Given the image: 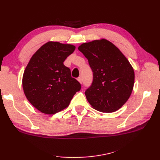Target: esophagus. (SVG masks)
Masks as SVG:
<instances>
[{"label":"esophagus","instance_id":"34e87169","mask_svg":"<svg viewBox=\"0 0 160 160\" xmlns=\"http://www.w3.org/2000/svg\"><path fill=\"white\" fill-rule=\"evenodd\" d=\"M77 80H78V81L79 82V83H80L81 84H82V83H83V81H82L81 77H79V78L77 79Z\"/></svg>","mask_w":160,"mask_h":160}]
</instances>
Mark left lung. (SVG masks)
Returning <instances> with one entry per match:
<instances>
[{"label": "left lung", "mask_w": 160, "mask_h": 160, "mask_svg": "<svg viewBox=\"0 0 160 160\" xmlns=\"http://www.w3.org/2000/svg\"><path fill=\"white\" fill-rule=\"evenodd\" d=\"M78 49L88 59L93 74V83L85 93L88 102L101 112L120 109L129 98L134 85V71L127 58L104 38L83 43Z\"/></svg>", "instance_id": "1"}]
</instances>
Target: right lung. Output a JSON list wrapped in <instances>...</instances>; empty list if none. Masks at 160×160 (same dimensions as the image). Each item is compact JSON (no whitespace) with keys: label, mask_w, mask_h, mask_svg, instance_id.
Wrapping results in <instances>:
<instances>
[{"label":"right lung","mask_w":160,"mask_h":160,"mask_svg":"<svg viewBox=\"0 0 160 160\" xmlns=\"http://www.w3.org/2000/svg\"><path fill=\"white\" fill-rule=\"evenodd\" d=\"M75 47L49 41L41 46L27 65L22 88L28 101L41 112L52 115L69 106L81 84L64 65Z\"/></svg>","instance_id":"obj_1"}]
</instances>
